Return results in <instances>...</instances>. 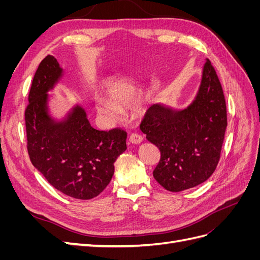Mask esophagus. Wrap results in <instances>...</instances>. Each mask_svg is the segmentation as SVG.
Listing matches in <instances>:
<instances>
[{
  "mask_svg": "<svg viewBox=\"0 0 260 260\" xmlns=\"http://www.w3.org/2000/svg\"><path fill=\"white\" fill-rule=\"evenodd\" d=\"M129 140H130V142L133 144H140L143 142V137L138 135V133H132Z\"/></svg>",
  "mask_w": 260,
  "mask_h": 260,
  "instance_id": "34e87169",
  "label": "esophagus"
}]
</instances>
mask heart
<instances>
[{
  "mask_svg": "<svg viewBox=\"0 0 260 260\" xmlns=\"http://www.w3.org/2000/svg\"><path fill=\"white\" fill-rule=\"evenodd\" d=\"M139 91L135 85L127 82H118L112 85L106 92V101H96L95 111L103 116L108 122H116L119 119L120 109L131 105L138 96Z\"/></svg>",
  "mask_w": 260,
  "mask_h": 260,
  "instance_id": "b5f03b06",
  "label": "heart"
}]
</instances>
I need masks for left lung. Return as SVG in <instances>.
I'll use <instances>...</instances> for the list:
<instances>
[{
  "label": "left lung",
  "instance_id": "8db88e82",
  "mask_svg": "<svg viewBox=\"0 0 260 260\" xmlns=\"http://www.w3.org/2000/svg\"><path fill=\"white\" fill-rule=\"evenodd\" d=\"M222 86L207 59L192 103L183 109L154 104L140 128L160 151L153 171L155 180L170 192L194 187L214 174L226 128Z\"/></svg>",
  "mask_w": 260,
  "mask_h": 260
}]
</instances>
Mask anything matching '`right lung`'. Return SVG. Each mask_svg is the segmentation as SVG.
Segmentation results:
<instances>
[{
	"instance_id": "1",
	"label": "right lung",
	"mask_w": 260,
	"mask_h": 260,
	"mask_svg": "<svg viewBox=\"0 0 260 260\" xmlns=\"http://www.w3.org/2000/svg\"><path fill=\"white\" fill-rule=\"evenodd\" d=\"M62 77L57 59L48 55L39 65L25 112L30 160L56 190L77 200L95 198L111 182L118 156L125 149L127 132L100 131L75 105L61 120L49 113V94Z\"/></svg>"
}]
</instances>
